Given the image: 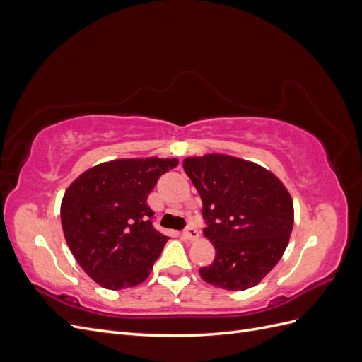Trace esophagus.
Listing matches in <instances>:
<instances>
[{"mask_svg":"<svg viewBox=\"0 0 362 362\" xmlns=\"http://www.w3.org/2000/svg\"><path fill=\"white\" fill-rule=\"evenodd\" d=\"M184 237L187 238V240H190V242H194V240L199 237L198 229H196L193 225H189L187 228L184 229Z\"/></svg>","mask_w":362,"mask_h":362,"instance_id":"1","label":"esophagus"}]
</instances>
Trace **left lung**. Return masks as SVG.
Here are the masks:
<instances>
[{
    "mask_svg": "<svg viewBox=\"0 0 362 362\" xmlns=\"http://www.w3.org/2000/svg\"><path fill=\"white\" fill-rule=\"evenodd\" d=\"M182 168L201 194L204 234L216 249L201 278L231 291L257 286L288 245L294 211L286 185L270 170L231 156L189 157Z\"/></svg>",
    "mask_w": 362,
    "mask_h": 362,
    "instance_id": "obj_1",
    "label": "left lung"
}]
</instances>
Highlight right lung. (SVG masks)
<instances>
[{"instance_id":"add662e5","label":"right lung","mask_w":362,"mask_h":362,"mask_svg":"<svg viewBox=\"0 0 362 362\" xmlns=\"http://www.w3.org/2000/svg\"><path fill=\"white\" fill-rule=\"evenodd\" d=\"M175 158H124L86 170L66 190L60 217L75 259L101 287L144 282L169 240L154 228L146 199Z\"/></svg>"}]
</instances>
